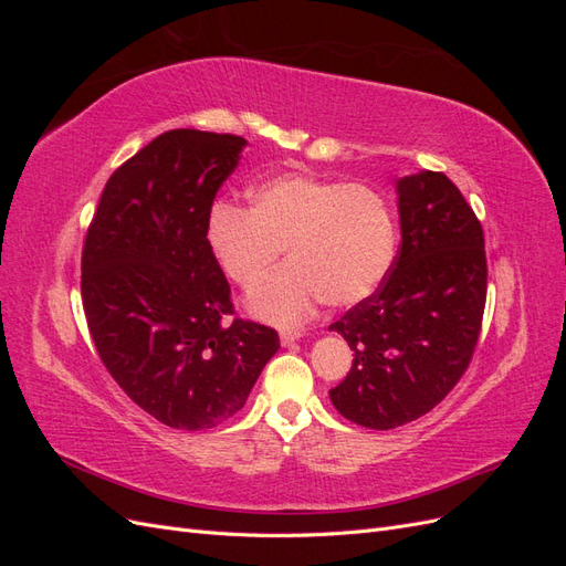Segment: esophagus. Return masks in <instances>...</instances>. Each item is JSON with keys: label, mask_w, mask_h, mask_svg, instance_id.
Segmentation results:
<instances>
[{"label": "esophagus", "mask_w": 566, "mask_h": 566, "mask_svg": "<svg viewBox=\"0 0 566 566\" xmlns=\"http://www.w3.org/2000/svg\"><path fill=\"white\" fill-rule=\"evenodd\" d=\"M302 337V333L300 331H283L281 333V342L283 345H295V342Z\"/></svg>", "instance_id": "obj_1"}]
</instances>
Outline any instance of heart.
<instances>
[{
    "label": "heart",
    "instance_id": "1",
    "mask_svg": "<svg viewBox=\"0 0 566 566\" xmlns=\"http://www.w3.org/2000/svg\"><path fill=\"white\" fill-rule=\"evenodd\" d=\"M250 202V210L214 205L205 238L221 273L241 287L260 283L285 248L293 262L248 297L262 321L297 325L325 300L342 310L361 304L397 260V214L373 186L281 172L256 184Z\"/></svg>",
    "mask_w": 566,
    "mask_h": 566
}]
</instances>
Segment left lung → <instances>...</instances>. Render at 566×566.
Listing matches in <instances>:
<instances>
[{
  "label": "left lung",
  "instance_id": "1",
  "mask_svg": "<svg viewBox=\"0 0 566 566\" xmlns=\"http://www.w3.org/2000/svg\"><path fill=\"white\" fill-rule=\"evenodd\" d=\"M401 245L378 293L331 331L354 352L331 401L368 430L418 420L468 370L486 304L484 231L441 172L397 181Z\"/></svg>",
  "mask_w": 566,
  "mask_h": 566
}]
</instances>
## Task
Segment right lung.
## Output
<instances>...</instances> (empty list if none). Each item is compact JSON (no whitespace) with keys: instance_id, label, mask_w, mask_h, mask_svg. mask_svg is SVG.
Segmentation results:
<instances>
[{"instance_id":"obj_1","label":"right lung","mask_w":566,"mask_h":566,"mask_svg":"<svg viewBox=\"0 0 566 566\" xmlns=\"http://www.w3.org/2000/svg\"><path fill=\"white\" fill-rule=\"evenodd\" d=\"M243 136L172 129L111 175L82 250V304L101 361L175 430H210L248 401L279 333L229 318L231 287L208 248L214 196Z\"/></svg>"}]
</instances>
